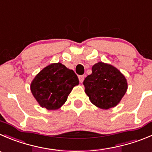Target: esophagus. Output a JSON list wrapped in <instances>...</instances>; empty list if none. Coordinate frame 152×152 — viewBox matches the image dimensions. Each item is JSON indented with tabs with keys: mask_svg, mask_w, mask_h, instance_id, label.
<instances>
[{
	"mask_svg": "<svg viewBox=\"0 0 152 152\" xmlns=\"http://www.w3.org/2000/svg\"><path fill=\"white\" fill-rule=\"evenodd\" d=\"M79 82L82 83V82L84 81V79H85V76H84V75H81V76H79Z\"/></svg>",
	"mask_w": 152,
	"mask_h": 152,
	"instance_id": "34e87169",
	"label": "esophagus"
}]
</instances>
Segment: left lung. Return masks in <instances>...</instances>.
Listing matches in <instances>:
<instances>
[{"label": "left lung", "mask_w": 152, "mask_h": 152, "mask_svg": "<svg viewBox=\"0 0 152 152\" xmlns=\"http://www.w3.org/2000/svg\"><path fill=\"white\" fill-rule=\"evenodd\" d=\"M85 93L94 104L102 109L117 105L128 88L125 76L110 64L99 62L83 82Z\"/></svg>", "instance_id": "1"}]
</instances>
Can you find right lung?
I'll use <instances>...</instances> for the list:
<instances>
[{
	"mask_svg": "<svg viewBox=\"0 0 152 152\" xmlns=\"http://www.w3.org/2000/svg\"><path fill=\"white\" fill-rule=\"evenodd\" d=\"M77 85L79 79L73 70L61 63H54L36 75L30 88L32 95L42 107L56 110L67 101L73 87Z\"/></svg>",
	"mask_w": 152,
	"mask_h": 152,
	"instance_id": "add662e5",
	"label": "right lung"
}]
</instances>
